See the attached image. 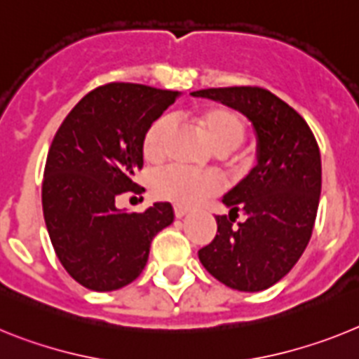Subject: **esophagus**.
<instances>
[{
    "label": "esophagus",
    "instance_id": "obj_1",
    "mask_svg": "<svg viewBox=\"0 0 359 359\" xmlns=\"http://www.w3.org/2000/svg\"><path fill=\"white\" fill-rule=\"evenodd\" d=\"M189 211L188 210H184V208H175V217L177 218H182V217H186V215H188Z\"/></svg>",
    "mask_w": 359,
    "mask_h": 359
}]
</instances>
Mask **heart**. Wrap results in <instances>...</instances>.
Returning <instances> with one entry per match:
<instances>
[{"instance_id":"1","label":"heart","mask_w":359,"mask_h":359,"mask_svg":"<svg viewBox=\"0 0 359 359\" xmlns=\"http://www.w3.org/2000/svg\"><path fill=\"white\" fill-rule=\"evenodd\" d=\"M197 123L205 137L218 151H231L245 137V124L235 111L227 108H208L197 115ZM170 117L161 115L146 128L142 135V155L146 161L157 162L164 155L166 135L170 132ZM220 189V182L211 173H195L186 168L170 166L154 177V191L157 197L182 208L198 204Z\"/></svg>"}]
</instances>
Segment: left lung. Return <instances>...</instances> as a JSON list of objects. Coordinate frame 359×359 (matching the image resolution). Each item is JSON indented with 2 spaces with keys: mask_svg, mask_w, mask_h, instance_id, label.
Instances as JSON below:
<instances>
[{
  "mask_svg": "<svg viewBox=\"0 0 359 359\" xmlns=\"http://www.w3.org/2000/svg\"><path fill=\"white\" fill-rule=\"evenodd\" d=\"M191 95L238 110L257 135V166L224 195L229 217H217V236L198 258L227 287L269 289L294 267L313 235L322 193L316 139L298 111L258 86L208 88ZM238 214L245 220L235 226Z\"/></svg>",
  "mask_w": 359,
  "mask_h": 359,
  "instance_id": "1",
  "label": "left lung"
}]
</instances>
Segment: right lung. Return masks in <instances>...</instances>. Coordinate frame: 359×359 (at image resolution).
Segmentation results:
<instances>
[{
	"instance_id": "add662e5",
	"label": "right lung",
	"mask_w": 359,
	"mask_h": 359,
	"mask_svg": "<svg viewBox=\"0 0 359 359\" xmlns=\"http://www.w3.org/2000/svg\"><path fill=\"white\" fill-rule=\"evenodd\" d=\"M179 95L110 83L86 93L59 126L46 157L43 215L59 262L83 287L106 292L132 283L154 236L173 222L170 202L130 213L115 201L141 191L133 175L144 162L142 135Z\"/></svg>"
}]
</instances>
